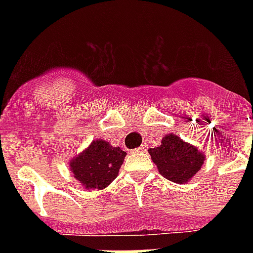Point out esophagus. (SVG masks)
Here are the masks:
<instances>
[{
	"label": "esophagus",
	"instance_id": "1",
	"mask_svg": "<svg viewBox=\"0 0 253 253\" xmlns=\"http://www.w3.org/2000/svg\"><path fill=\"white\" fill-rule=\"evenodd\" d=\"M146 151H147V146L146 144H143V146H140L139 148L134 150V154H143V152H146Z\"/></svg>",
	"mask_w": 253,
	"mask_h": 253
}]
</instances>
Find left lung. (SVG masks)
I'll list each match as a JSON object with an SVG mask.
<instances>
[{
    "label": "left lung",
    "instance_id": "8db88e82",
    "mask_svg": "<svg viewBox=\"0 0 253 253\" xmlns=\"http://www.w3.org/2000/svg\"><path fill=\"white\" fill-rule=\"evenodd\" d=\"M159 173L167 180L185 184L201 169L205 155L174 134L166 135L162 146L148 150Z\"/></svg>",
    "mask_w": 253,
    "mask_h": 253
}]
</instances>
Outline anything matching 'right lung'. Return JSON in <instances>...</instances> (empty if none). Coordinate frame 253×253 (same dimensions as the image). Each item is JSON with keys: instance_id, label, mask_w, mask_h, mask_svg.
Returning a JSON list of instances; mask_svg holds the SVG:
<instances>
[{"instance_id": "obj_1", "label": "right lung", "mask_w": 253, "mask_h": 253, "mask_svg": "<svg viewBox=\"0 0 253 253\" xmlns=\"http://www.w3.org/2000/svg\"><path fill=\"white\" fill-rule=\"evenodd\" d=\"M126 152L97 139L69 163L71 172L86 189H103L117 178Z\"/></svg>"}]
</instances>
